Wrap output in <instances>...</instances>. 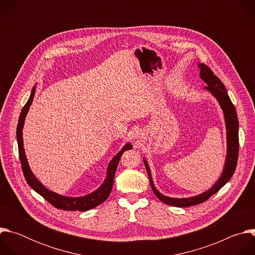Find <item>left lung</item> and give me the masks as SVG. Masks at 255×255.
<instances>
[{"instance_id": "left-lung-1", "label": "left lung", "mask_w": 255, "mask_h": 255, "mask_svg": "<svg viewBox=\"0 0 255 255\" xmlns=\"http://www.w3.org/2000/svg\"><path fill=\"white\" fill-rule=\"evenodd\" d=\"M198 67L200 69V78L207 84V87L204 89L212 94L214 96L218 103H219L222 111L224 113V119H225V125H226V138H227V152H226V159L223 171L220 175V177L217 179L216 183L213 185L212 188H210L208 191L194 196L190 198H170L167 196L162 195L160 192L156 190L154 187L153 180L151 177V172L149 165L143 157V162L145 167H146V171L149 177L150 186L155 194V196L164 204L174 207H190L195 206L198 204H201L205 201H207L211 196L216 194L223 186H225L230 178L232 177L238 160V150H239V138H238V131H239V123L238 118L236 114L235 107L232 104L228 93L224 87V84L218 79L214 72L204 63H199Z\"/></svg>"}]
</instances>
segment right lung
Here are the masks:
<instances>
[{"instance_id": "add662e5", "label": "right lung", "mask_w": 255, "mask_h": 255, "mask_svg": "<svg viewBox=\"0 0 255 255\" xmlns=\"http://www.w3.org/2000/svg\"><path fill=\"white\" fill-rule=\"evenodd\" d=\"M35 90H36V87H33L31 95H30L27 103L25 104V106L22 109L20 117H19V121H18V125H17V132H16L20 161H21V165H22V169H23V173L26 178V181L36 193H38L48 203H50L52 206H54L57 209H61V210H65V211L83 212V211H88V210H91V209L99 206L100 204L105 202L108 199L109 195H110L112 188H113V184H114L116 168L118 166L121 155L123 154L124 151H126L128 149H132V145L129 142L126 143L122 147V149L111 159L110 162H109L108 167H107L106 178L104 180V183L93 193L88 194L84 197H66V196H61L59 194H56V193L48 190L40 183V181L37 179V177H36L34 175V173L32 172V170L29 166L26 154H25L24 147H23L24 144H23L22 130L24 127L25 118L27 116L30 106L33 102Z\"/></svg>"}]
</instances>
